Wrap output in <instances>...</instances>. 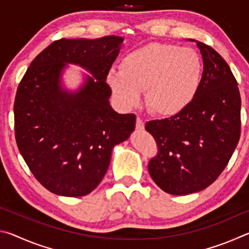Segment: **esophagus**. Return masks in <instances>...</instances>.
<instances>
[{"instance_id": "34e87169", "label": "esophagus", "mask_w": 249, "mask_h": 249, "mask_svg": "<svg viewBox=\"0 0 249 249\" xmlns=\"http://www.w3.org/2000/svg\"><path fill=\"white\" fill-rule=\"evenodd\" d=\"M144 126H145L144 121H142L141 117H137V120H136V128L137 129H144Z\"/></svg>"}]
</instances>
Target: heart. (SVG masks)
Segmentation results:
<instances>
[{"label":"heart","instance_id":"1","mask_svg":"<svg viewBox=\"0 0 249 249\" xmlns=\"http://www.w3.org/2000/svg\"><path fill=\"white\" fill-rule=\"evenodd\" d=\"M121 70L112 69L107 81L124 107L146 105L160 116H174L191 104L199 91L203 65L196 50L178 45L153 43L125 54Z\"/></svg>","mask_w":249,"mask_h":249}]
</instances>
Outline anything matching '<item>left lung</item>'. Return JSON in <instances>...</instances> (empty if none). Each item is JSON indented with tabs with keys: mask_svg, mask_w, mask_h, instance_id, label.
Wrapping results in <instances>:
<instances>
[{
	"mask_svg": "<svg viewBox=\"0 0 249 249\" xmlns=\"http://www.w3.org/2000/svg\"><path fill=\"white\" fill-rule=\"evenodd\" d=\"M196 41L203 59L199 91L179 114L146 123L158 145L148 163L155 183L169 195L208 188L225 169L241 136V95L226 61Z\"/></svg>",
	"mask_w": 249,
	"mask_h": 249,
	"instance_id": "obj_1",
	"label": "left lung"
}]
</instances>
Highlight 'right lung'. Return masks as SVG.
Here are the masks:
<instances>
[{
	"instance_id": "obj_1",
	"label": "right lung",
	"mask_w": 249,
	"mask_h": 249,
	"mask_svg": "<svg viewBox=\"0 0 249 249\" xmlns=\"http://www.w3.org/2000/svg\"><path fill=\"white\" fill-rule=\"evenodd\" d=\"M124 38L59 39L32 61L14 102L15 138L20 155L40 184L54 195L83 196L98 187L113 147L135 129V114L109 105L107 75ZM68 63L91 75L77 91L62 86Z\"/></svg>"
}]
</instances>
